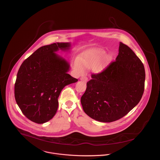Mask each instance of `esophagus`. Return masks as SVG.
I'll return each mask as SVG.
<instances>
[{
  "mask_svg": "<svg viewBox=\"0 0 160 160\" xmlns=\"http://www.w3.org/2000/svg\"><path fill=\"white\" fill-rule=\"evenodd\" d=\"M80 80L84 82H87L88 81V78L86 77H81L80 78Z\"/></svg>",
  "mask_w": 160,
  "mask_h": 160,
  "instance_id": "obj_1",
  "label": "esophagus"
}]
</instances>
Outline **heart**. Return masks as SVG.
<instances>
[{"label": "heart", "instance_id": "1", "mask_svg": "<svg viewBox=\"0 0 160 160\" xmlns=\"http://www.w3.org/2000/svg\"><path fill=\"white\" fill-rule=\"evenodd\" d=\"M104 51H96L84 54L80 60L76 59L73 63L74 69L78 74H82L85 68H92L93 72L99 73L102 72L110 61L111 58L109 55L103 57Z\"/></svg>", "mask_w": 160, "mask_h": 160}]
</instances>
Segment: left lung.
<instances>
[{
  "label": "left lung",
  "mask_w": 160,
  "mask_h": 160,
  "mask_svg": "<svg viewBox=\"0 0 160 160\" xmlns=\"http://www.w3.org/2000/svg\"><path fill=\"white\" fill-rule=\"evenodd\" d=\"M91 77L81 104L88 117L101 122H115L125 116L139 102L144 93V64L122 42L116 60Z\"/></svg>",
  "instance_id": "obj_1"
}]
</instances>
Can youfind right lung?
<instances>
[{
  "label": "right lung",
  "instance_id": "add662e5",
  "mask_svg": "<svg viewBox=\"0 0 160 160\" xmlns=\"http://www.w3.org/2000/svg\"><path fill=\"white\" fill-rule=\"evenodd\" d=\"M70 43L44 45L21 64L14 85V97L23 115L37 123L51 120L58 108V98L77 78L68 73L70 64L55 52L70 49Z\"/></svg>",
  "mask_w": 160,
  "mask_h": 160
}]
</instances>
